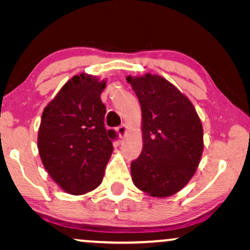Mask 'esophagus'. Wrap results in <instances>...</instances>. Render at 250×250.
I'll use <instances>...</instances> for the list:
<instances>
[{
    "instance_id": "obj_1",
    "label": "esophagus",
    "mask_w": 250,
    "mask_h": 250,
    "mask_svg": "<svg viewBox=\"0 0 250 250\" xmlns=\"http://www.w3.org/2000/svg\"><path fill=\"white\" fill-rule=\"evenodd\" d=\"M117 133H118L119 138H124V136L126 135V133H127V126H126L125 124H122L117 128Z\"/></svg>"
}]
</instances>
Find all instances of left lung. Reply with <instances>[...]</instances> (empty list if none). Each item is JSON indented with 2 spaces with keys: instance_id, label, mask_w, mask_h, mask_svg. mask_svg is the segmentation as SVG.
I'll list each match as a JSON object with an SVG mask.
<instances>
[{
  "instance_id": "8db88e82",
  "label": "left lung",
  "mask_w": 250,
  "mask_h": 250,
  "mask_svg": "<svg viewBox=\"0 0 250 250\" xmlns=\"http://www.w3.org/2000/svg\"><path fill=\"white\" fill-rule=\"evenodd\" d=\"M141 104L143 146L131 164L134 186L151 197L179 192L192 179L204 150V131L192 102L158 75L127 76Z\"/></svg>"
}]
</instances>
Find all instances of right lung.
<instances>
[{
  "mask_svg": "<svg viewBox=\"0 0 250 250\" xmlns=\"http://www.w3.org/2000/svg\"><path fill=\"white\" fill-rule=\"evenodd\" d=\"M105 81L76 75L44 108L37 148L46 172L61 189L85 194L98 188L110 159L114 129H105L101 93Z\"/></svg>",
  "mask_w": 250,
  "mask_h": 250,
  "instance_id": "right-lung-1",
  "label": "right lung"
}]
</instances>
